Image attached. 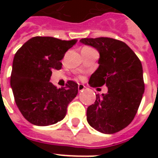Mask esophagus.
<instances>
[{
  "label": "esophagus",
  "instance_id": "esophagus-1",
  "mask_svg": "<svg viewBox=\"0 0 158 158\" xmlns=\"http://www.w3.org/2000/svg\"><path fill=\"white\" fill-rule=\"evenodd\" d=\"M85 86L84 85H82V84H79V85H78V89H79V92L83 91V90L85 89Z\"/></svg>",
  "mask_w": 158,
  "mask_h": 158
}]
</instances>
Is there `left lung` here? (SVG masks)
Returning a JSON list of instances; mask_svg holds the SVG:
<instances>
[{"label": "left lung", "instance_id": "8db88e82", "mask_svg": "<svg viewBox=\"0 0 158 158\" xmlns=\"http://www.w3.org/2000/svg\"><path fill=\"white\" fill-rule=\"evenodd\" d=\"M80 43L96 48L99 67L90 76L89 85H106L107 93L96 95L87 108V122L103 134H114L132 122L142 99L145 85L141 62L124 42L100 37L85 38Z\"/></svg>", "mask_w": 158, "mask_h": 158}]
</instances>
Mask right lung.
<instances>
[{
	"mask_svg": "<svg viewBox=\"0 0 158 158\" xmlns=\"http://www.w3.org/2000/svg\"><path fill=\"white\" fill-rule=\"evenodd\" d=\"M77 40L33 37L16 52L12 62L11 87L19 111L37 126H48L64 118L67 107L78 94V84L68 81L57 89L50 82L53 69Z\"/></svg>",
	"mask_w": 158,
	"mask_h": 158,
	"instance_id": "1",
	"label": "right lung"
}]
</instances>
